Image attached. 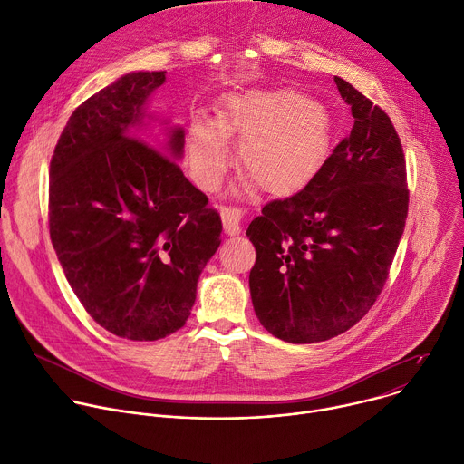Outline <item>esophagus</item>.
<instances>
[{
  "instance_id": "34e87169",
  "label": "esophagus",
  "mask_w": 464,
  "mask_h": 464,
  "mask_svg": "<svg viewBox=\"0 0 464 464\" xmlns=\"http://www.w3.org/2000/svg\"><path fill=\"white\" fill-rule=\"evenodd\" d=\"M241 218H243V210L239 206H234V204L221 206V219L227 234L237 236L241 232Z\"/></svg>"
}]
</instances>
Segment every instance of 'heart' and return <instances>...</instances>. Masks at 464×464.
<instances>
[{"instance_id":"1","label":"heart","mask_w":464,"mask_h":464,"mask_svg":"<svg viewBox=\"0 0 464 464\" xmlns=\"http://www.w3.org/2000/svg\"><path fill=\"white\" fill-rule=\"evenodd\" d=\"M225 135L241 136L237 166L248 179L264 191L284 193L321 166L332 116L321 101L295 88L232 93L219 107L218 121L198 114L186 136L188 166L202 189L218 188L232 160Z\"/></svg>"}]
</instances>
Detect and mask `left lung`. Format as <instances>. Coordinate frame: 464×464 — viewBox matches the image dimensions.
I'll return each instance as SVG.
<instances>
[{"label":"left lung","mask_w":464,"mask_h":464,"mask_svg":"<svg viewBox=\"0 0 464 464\" xmlns=\"http://www.w3.org/2000/svg\"><path fill=\"white\" fill-rule=\"evenodd\" d=\"M353 127L300 191L262 208L246 236L256 317L275 337L319 343L362 321L380 296L403 234L409 189L391 118L335 77Z\"/></svg>","instance_id":"1"}]
</instances>
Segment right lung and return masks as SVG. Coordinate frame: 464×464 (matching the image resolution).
<instances>
[{
	"label": "right lung",
	"mask_w": 464,
	"mask_h": 464,
	"mask_svg": "<svg viewBox=\"0 0 464 464\" xmlns=\"http://www.w3.org/2000/svg\"><path fill=\"white\" fill-rule=\"evenodd\" d=\"M164 81L166 72H136L86 99L49 166V236L64 275L88 315L130 341L186 324L223 230L173 160L184 130L160 141L141 125L147 95Z\"/></svg>",
	"instance_id": "add662e5"
}]
</instances>
